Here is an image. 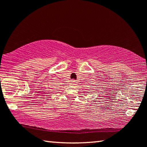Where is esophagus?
Returning a JSON list of instances; mask_svg holds the SVG:
<instances>
[{
	"mask_svg": "<svg viewBox=\"0 0 147 147\" xmlns=\"http://www.w3.org/2000/svg\"><path fill=\"white\" fill-rule=\"evenodd\" d=\"M71 84V85H75V84H76V81L75 80H72Z\"/></svg>",
	"mask_w": 147,
	"mask_h": 147,
	"instance_id": "esophagus-1",
	"label": "esophagus"
}]
</instances>
